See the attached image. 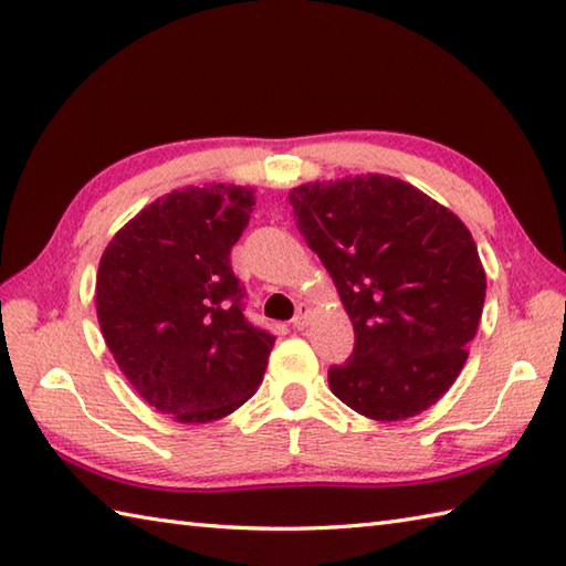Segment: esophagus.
<instances>
[{
	"label": "esophagus",
	"mask_w": 566,
	"mask_h": 566,
	"mask_svg": "<svg viewBox=\"0 0 566 566\" xmlns=\"http://www.w3.org/2000/svg\"><path fill=\"white\" fill-rule=\"evenodd\" d=\"M308 321H311V306L306 302H302L296 306V316L292 318V323H294V328L304 331L308 326Z\"/></svg>",
	"instance_id": "34e87169"
}]
</instances>
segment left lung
Returning <instances> with one entry per match:
<instances>
[{"mask_svg":"<svg viewBox=\"0 0 566 566\" xmlns=\"http://www.w3.org/2000/svg\"><path fill=\"white\" fill-rule=\"evenodd\" d=\"M290 203L355 328L331 391L381 423L426 411L460 377L482 318L486 272L469 228L379 172L298 185Z\"/></svg>","mask_w":566,"mask_h":566,"instance_id":"1","label":"left lung"}]
</instances>
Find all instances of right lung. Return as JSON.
Here are the masks:
<instances>
[{"instance_id": "1", "label": "right lung", "mask_w": 566, "mask_h": 566, "mask_svg": "<svg viewBox=\"0 0 566 566\" xmlns=\"http://www.w3.org/2000/svg\"><path fill=\"white\" fill-rule=\"evenodd\" d=\"M255 189H172L118 228L99 260L97 318L118 369L155 411L211 423L258 391L274 335L243 316L231 248Z\"/></svg>"}]
</instances>
